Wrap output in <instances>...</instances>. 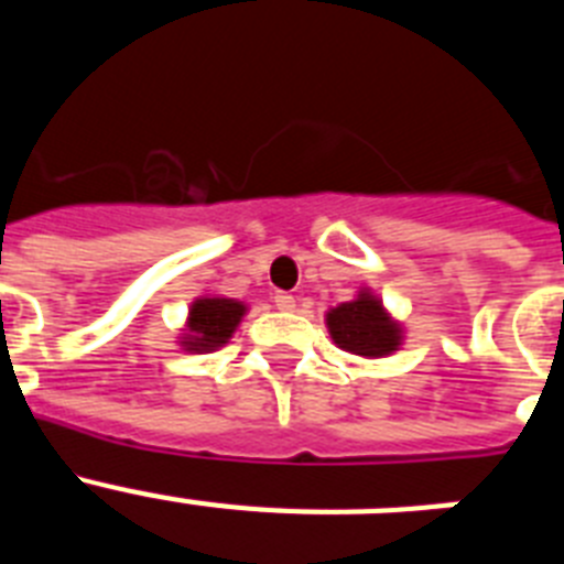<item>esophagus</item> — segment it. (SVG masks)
Segmentation results:
<instances>
[{
  "label": "esophagus",
  "instance_id": "esophagus-1",
  "mask_svg": "<svg viewBox=\"0 0 564 564\" xmlns=\"http://www.w3.org/2000/svg\"><path fill=\"white\" fill-rule=\"evenodd\" d=\"M273 302H276V307L279 311H285V313H291V311H296V299L291 296V293H273Z\"/></svg>",
  "mask_w": 564,
  "mask_h": 564
}]
</instances>
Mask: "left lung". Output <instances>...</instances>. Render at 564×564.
<instances>
[{"label":"left lung","mask_w":564,"mask_h":564,"mask_svg":"<svg viewBox=\"0 0 564 564\" xmlns=\"http://www.w3.org/2000/svg\"><path fill=\"white\" fill-rule=\"evenodd\" d=\"M327 327H330L333 341L356 356H390L401 344V325L392 322L381 302L367 291L358 293L352 302L333 307L327 313Z\"/></svg>","instance_id":"8db88e82"}]
</instances>
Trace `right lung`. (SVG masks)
I'll return each mask as SVG.
<instances>
[{"label":"right lung","instance_id":"1","mask_svg":"<svg viewBox=\"0 0 564 564\" xmlns=\"http://www.w3.org/2000/svg\"><path fill=\"white\" fill-rule=\"evenodd\" d=\"M246 316V305L237 299H220V296H203L197 299L188 311L186 336H183V347L194 352L217 350L231 338L237 330L239 318Z\"/></svg>","mask_w":564,"mask_h":564}]
</instances>
